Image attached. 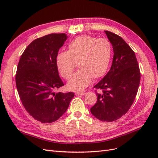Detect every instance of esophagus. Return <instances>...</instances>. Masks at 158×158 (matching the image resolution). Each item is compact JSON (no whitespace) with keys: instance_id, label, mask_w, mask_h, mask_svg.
I'll return each instance as SVG.
<instances>
[{"instance_id":"esophagus-1","label":"esophagus","mask_w":158,"mask_h":158,"mask_svg":"<svg viewBox=\"0 0 158 158\" xmlns=\"http://www.w3.org/2000/svg\"><path fill=\"white\" fill-rule=\"evenodd\" d=\"M76 95H83L85 94V92H76L75 94Z\"/></svg>"}]
</instances>
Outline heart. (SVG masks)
Instances as JSON below:
<instances>
[{"instance_id": "heart-1", "label": "heart", "mask_w": 158, "mask_h": 158, "mask_svg": "<svg viewBox=\"0 0 158 158\" xmlns=\"http://www.w3.org/2000/svg\"><path fill=\"white\" fill-rule=\"evenodd\" d=\"M69 51H60L56 56V64L60 75L69 79L76 66L80 69L67 84L69 89L82 90L92 78L102 77L108 70L113 54L111 43L106 39L90 35L75 38L69 44Z\"/></svg>"}]
</instances>
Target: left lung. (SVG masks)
<instances>
[{
    "mask_svg": "<svg viewBox=\"0 0 158 158\" xmlns=\"http://www.w3.org/2000/svg\"><path fill=\"white\" fill-rule=\"evenodd\" d=\"M105 32L113 46V63L107 74L94 86L103 93H96L97 102L90 111L100 121L112 122L125 114L135 101L140 72L135 52L125 40L113 32Z\"/></svg>",
    "mask_w": 158,
    "mask_h": 158,
    "instance_id": "obj_1",
    "label": "left lung"
}]
</instances>
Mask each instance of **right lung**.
Returning <instances> with one entry per match:
<instances>
[{
  "mask_svg": "<svg viewBox=\"0 0 158 158\" xmlns=\"http://www.w3.org/2000/svg\"><path fill=\"white\" fill-rule=\"evenodd\" d=\"M68 38L65 33H51L33 41L18 64L16 84L22 105L35 120L56 121L68 109L73 92L55 93L63 86L56 56Z\"/></svg>",
  "mask_w": 158,
  "mask_h": 158,
  "instance_id": "right-lung-1",
  "label": "right lung"
}]
</instances>
